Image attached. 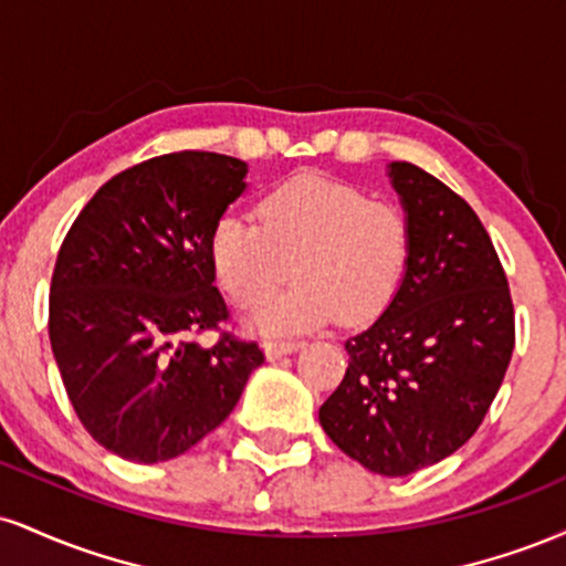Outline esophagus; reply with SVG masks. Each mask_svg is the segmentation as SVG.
Returning a JSON list of instances; mask_svg holds the SVG:
<instances>
[{"label": "esophagus", "mask_w": 566, "mask_h": 566, "mask_svg": "<svg viewBox=\"0 0 566 566\" xmlns=\"http://www.w3.org/2000/svg\"><path fill=\"white\" fill-rule=\"evenodd\" d=\"M303 348V340H269L265 343V356L269 359H279V356L295 354Z\"/></svg>", "instance_id": "34e87169"}]
</instances>
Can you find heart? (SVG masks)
<instances>
[{
    "instance_id": "b5f03b06",
    "label": "heart",
    "mask_w": 566,
    "mask_h": 566,
    "mask_svg": "<svg viewBox=\"0 0 566 566\" xmlns=\"http://www.w3.org/2000/svg\"><path fill=\"white\" fill-rule=\"evenodd\" d=\"M258 218L229 212L210 239L220 284L244 308L269 301L292 271L301 279L252 316L258 329L292 333L333 316L367 324L394 303L412 252L401 207L324 172H301L265 191Z\"/></svg>"
}]
</instances>
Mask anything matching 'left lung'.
<instances>
[{"label":"left lung","mask_w":566,"mask_h":566,"mask_svg":"<svg viewBox=\"0 0 566 566\" xmlns=\"http://www.w3.org/2000/svg\"><path fill=\"white\" fill-rule=\"evenodd\" d=\"M412 252L394 303L348 337L346 378L319 409L327 437L382 476L450 458L490 412L511 365L509 279L469 201L409 161H391Z\"/></svg>","instance_id":"obj_1"}]
</instances>
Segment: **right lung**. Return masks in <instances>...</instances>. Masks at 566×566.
Wrapping results in <instances>:
<instances>
[{
	"label": "right lung",
	"mask_w": 566,
	"mask_h": 566,
	"mask_svg": "<svg viewBox=\"0 0 566 566\" xmlns=\"http://www.w3.org/2000/svg\"><path fill=\"white\" fill-rule=\"evenodd\" d=\"M247 165L212 151L140 161L97 188L76 216L50 287V346L84 431L133 463L191 450L237 407L255 340L221 333L212 229L242 197Z\"/></svg>",
	"instance_id": "add662e5"
}]
</instances>
